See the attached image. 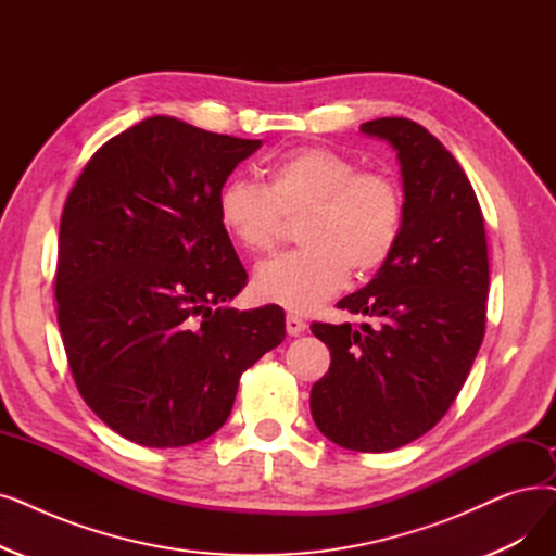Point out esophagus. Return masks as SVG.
Segmentation results:
<instances>
[{
  "label": "esophagus",
  "instance_id": "esophagus-1",
  "mask_svg": "<svg viewBox=\"0 0 556 556\" xmlns=\"http://www.w3.org/2000/svg\"><path fill=\"white\" fill-rule=\"evenodd\" d=\"M306 329V323L302 320V318H298V316H288L286 318V331L291 333V336H298V333H302Z\"/></svg>",
  "mask_w": 556,
  "mask_h": 556
}]
</instances>
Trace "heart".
I'll list each match as a JSON object with an SVG mask.
<instances>
[{"label":"heart","instance_id":"b5f03b06","mask_svg":"<svg viewBox=\"0 0 556 556\" xmlns=\"http://www.w3.org/2000/svg\"><path fill=\"white\" fill-rule=\"evenodd\" d=\"M218 223L236 248L268 254L283 218L295 220L302 250L261 263L252 288L258 300L311 313L356 277L391 258L402 231L400 186L329 148H300L263 167V184L231 179L218 192Z\"/></svg>","mask_w":556,"mask_h":556}]
</instances>
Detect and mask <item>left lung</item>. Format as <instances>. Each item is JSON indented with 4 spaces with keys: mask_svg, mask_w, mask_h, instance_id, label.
<instances>
[{
    "mask_svg": "<svg viewBox=\"0 0 556 556\" xmlns=\"http://www.w3.org/2000/svg\"><path fill=\"white\" fill-rule=\"evenodd\" d=\"M361 131L397 152L402 231L375 279L338 302L368 320L311 325L331 352L311 416L336 445L389 452L427 433L466 383L484 341L489 248L475 190L439 138L406 117Z\"/></svg>",
    "mask_w": 556,
    "mask_h": 556,
    "instance_id": "left-lung-1",
    "label": "left lung"
}]
</instances>
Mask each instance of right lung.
Segmentation results:
<instances>
[{
  "label": "right lung",
  "instance_id": "obj_1",
  "mask_svg": "<svg viewBox=\"0 0 556 556\" xmlns=\"http://www.w3.org/2000/svg\"><path fill=\"white\" fill-rule=\"evenodd\" d=\"M261 140L154 115L92 154L61 215L56 302L86 404L144 447L208 439L283 311L225 306L248 283L218 192Z\"/></svg>",
  "mask_w": 556,
  "mask_h": 556
}]
</instances>
